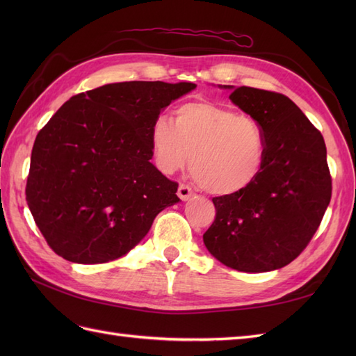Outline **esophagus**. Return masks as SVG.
<instances>
[{"label":"esophagus","mask_w":356,"mask_h":356,"mask_svg":"<svg viewBox=\"0 0 356 356\" xmlns=\"http://www.w3.org/2000/svg\"><path fill=\"white\" fill-rule=\"evenodd\" d=\"M177 195L182 200H188L193 195V190L188 185H185V184H180L179 185V190H177Z\"/></svg>","instance_id":"esophagus-1"}]
</instances>
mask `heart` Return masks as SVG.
<instances>
[{"label":"heart","mask_w":356,"mask_h":356,"mask_svg":"<svg viewBox=\"0 0 356 356\" xmlns=\"http://www.w3.org/2000/svg\"><path fill=\"white\" fill-rule=\"evenodd\" d=\"M149 142L154 163L163 174L182 170L190 161L193 179L214 195L248 190L260 176L268 151L259 120L211 101L180 104L172 122L159 118Z\"/></svg>","instance_id":"b5f03b06"}]
</instances>
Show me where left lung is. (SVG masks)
<instances>
[{
  "label": "left lung",
  "instance_id": "1",
  "mask_svg": "<svg viewBox=\"0 0 356 356\" xmlns=\"http://www.w3.org/2000/svg\"><path fill=\"white\" fill-rule=\"evenodd\" d=\"M229 99L261 124L266 159L248 190L213 199L216 218L203 243L228 268L280 269L305 251L327 209L332 177L326 143L282 93L243 86Z\"/></svg>",
  "mask_w": 356,
  "mask_h": 356
}]
</instances>
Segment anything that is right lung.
<instances>
[{
	"instance_id": "obj_1",
	"label": "right lung",
	"mask_w": 356,
	"mask_h": 356,
	"mask_svg": "<svg viewBox=\"0 0 356 356\" xmlns=\"http://www.w3.org/2000/svg\"><path fill=\"white\" fill-rule=\"evenodd\" d=\"M193 82L131 81L70 97L38 133L26 200L63 259L107 263L147 236L177 203V182L149 162L151 127Z\"/></svg>"
}]
</instances>
